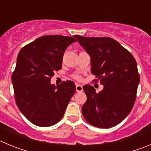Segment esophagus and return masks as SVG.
Segmentation results:
<instances>
[{
  "label": "esophagus",
  "mask_w": 151,
  "mask_h": 151,
  "mask_svg": "<svg viewBox=\"0 0 151 151\" xmlns=\"http://www.w3.org/2000/svg\"><path fill=\"white\" fill-rule=\"evenodd\" d=\"M76 89L77 92H81L83 90V88H82V85H79V84H76Z\"/></svg>",
  "instance_id": "esophagus-1"
}]
</instances>
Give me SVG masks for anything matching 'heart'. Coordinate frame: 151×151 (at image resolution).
Returning <instances> with one entry per match:
<instances>
[{
    "mask_svg": "<svg viewBox=\"0 0 151 151\" xmlns=\"http://www.w3.org/2000/svg\"><path fill=\"white\" fill-rule=\"evenodd\" d=\"M74 77L76 78V79H80V78H80V76H75Z\"/></svg>",
    "mask_w": 151,
    "mask_h": 151,
    "instance_id": "1",
    "label": "heart"
}]
</instances>
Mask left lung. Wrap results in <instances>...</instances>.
<instances>
[{"label":"left lung","mask_w":151,"mask_h":151,"mask_svg":"<svg viewBox=\"0 0 151 151\" xmlns=\"http://www.w3.org/2000/svg\"><path fill=\"white\" fill-rule=\"evenodd\" d=\"M75 38L90 55L91 72L104 85L99 93L89 85L83 87L87 96L82 108L84 118L95 127H113L126 118L135 102L140 82L135 59L111 38Z\"/></svg>","instance_id":"1"}]
</instances>
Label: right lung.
<instances>
[{
  "label": "right lung",
  "instance_id": "right-lung-1",
  "mask_svg": "<svg viewBox=\"0 0 151 151\" xmlns=\"http://www.w3.org/2000/svg\"><path fill=\"white\" fill-rule=\"evenodd\" d=\"M73 37L45 35L23 47L12 74L16 104L28 120L42 127L59 122L76 92L72 81L50 84L54 72L62 68L64 52Z\"/></svg>",
  "mask_w": 151,
  "mask_h": 151
}]
</instances>
